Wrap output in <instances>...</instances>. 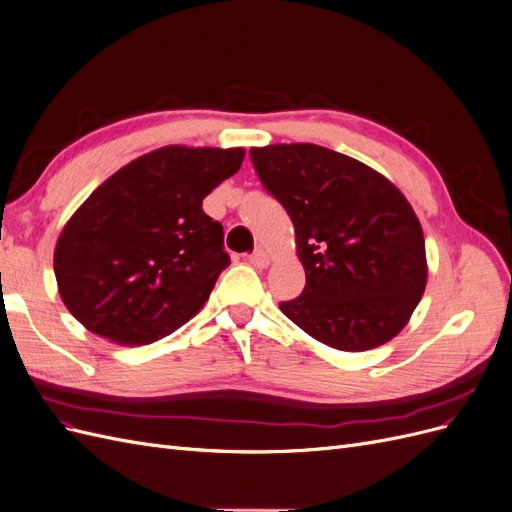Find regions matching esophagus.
Instances as JSON below:
<instances>
[{
  "instance_id": "1",
  "label": "esophagus",
  "mask_w": 512,
  "mask_h": 512,
  "mask_svg": "<svg viewBox=\"0 0 512 512\" xmlns=\"http://www.w3.org/2000/svg\"><path fill=\"white\" fill-rule=\"evenodd\" d=\"M247 262H250L254 269H265L269 265V256H267L265 250H256V252L247 256Z\"/></svg>"
}]
</instances>
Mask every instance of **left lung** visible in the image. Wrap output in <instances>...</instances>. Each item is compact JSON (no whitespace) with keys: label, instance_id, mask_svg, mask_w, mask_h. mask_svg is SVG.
Segmentation results:
<instances>
[{"label":"left lung","instance_id":"obj_1","mask_svg":"<svg viewBox=\"0 0 512 512\" xmlns=\"http://www.w3.org/2000/svg\"><path fill=\"white\" fill-rule=\"evenodd\" d=\"M265 190L288 211L305 269L284 316L318 342L361 352L406 327L427 284L421 222L363 162L312 143L250 149Z\"/></svg>","mask_w":512,"mask_h":512}]
</instances>
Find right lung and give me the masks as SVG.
I'll return each instance as SVG.
<instances>
[{
  "mask_svg": "<svg viewBox=\"0 0 512 512\" xmlns=\"http://www.w3.org/2000/svg\"><path fill=\"white\" fill-rule=\"evenodd\" d=\"M243 149L162 147L119 168L61 230L55 277L85 329L143 346L183 327L230 265L203 198L241 168Z\"/></svg>",
  "mask_w": 512,
  "mask_h": 512,
  "instance_id": "add662e5",
  "label": "right lung"
}]
</instances>
